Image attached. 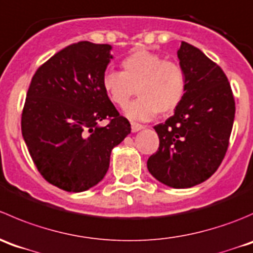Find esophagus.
Wrapping results in <instances>:
<instances>
[{
	"instance_id": "esophagus-1",
	"label": "esophagus",
	"mask_w": 253,
	"mask_h": 253,
	"mask_svg": "<svg viewBox=\"0 0 253 253\" xmlns=\"http://www.w3.org/2000/svg\"><path fill=\"white\" fill-rule=\"evenodd\" d=\"M131 130L132 131H139V130H141V129H144V126H141V124H139V123H135V122H131Z\"/></svg>"
}]
</instances>
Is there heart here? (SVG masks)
Wrapping results in <instances>:
<instances>
[{
	"mask_svg": "<svg viewBox=\"0 0 253 253\" xmlns=\"http://www.w3.org/2000/svg\"><path fill=\"white\" fill-rule=\"evenodd\" d=\"M102 86L118 107L126 106L137 92L140 97L126 107V113L131 119L147 121L159 112L169 114L178 108L186 94L187 77L179 62L149 50H135L122 61V72L103 75Z\"/></svg>",
	"mask_w": 253,
	"mask_h": 253,
	"instance_id": "heart-1",
	"label": "heart"
}]
</instances>
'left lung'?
Here are the masks:
<instances>
[{
  "mask_svg": "<svg viewBox=\"0 0 253 253\" xmlns=\"http://www.w3.org/2000/svg\"><path fill=\"white\" fill-rule=\"evenodd\" d=\"M177 55L186 72V94L173 116L154 126L160 145L147 169L166 186L189 188L207 181L224 160L235 99L221 67L198 47L182 42Z\"/></svg>",
  "mask_w": 253,
  "mask_h": 253,
  "instance_id": "8db88e82",
  "label": "left lung"
}]
</instances>
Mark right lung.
I'll return each instance as SVG.
<instances>
[{
	"label": "right lung",
	"mask_w": 253,
	"mask_h": 253,
	"mask_svg": "<svg viewBox=\"0 0 253 253\" xmlns=\"http://www.w3.org/2000/svg\"><path fill=\"white\" fill-rule=\"evenodd\" d=\"M111 49L91 42L64 47L38 67L27 92L22 135L42 178L62 191L102 181L112 149L131 130L102 86Z\"/></svg>",
	"instance_id": "1"
}]
</instances>
